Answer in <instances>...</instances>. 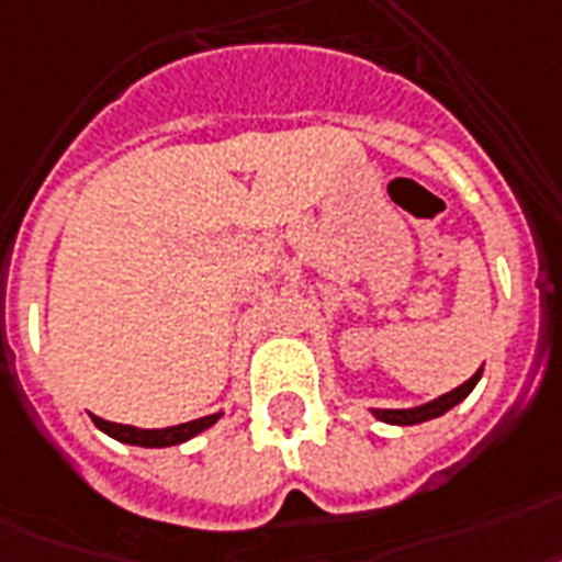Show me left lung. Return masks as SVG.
Masks as SVG:
<instances>
[{"label":"left lung","mask_w":562,"mask_h":562,"mask_svg":"<svg viewBox=\"0 0 562 562\" xmlns=\"http://www.w3.org/2000/svg\"><path fill=\"white\" fill-rule=\"evenodd\" d=\"M479 378H482V369H479L471 381H464L462 386H456V390L445 392V395H439V398L430 401V404H422V407H413V409H372V415L386 424H401V427L430 422V418H439V415H445L447 409H453L456 404H462V401L473 392V386L479 384Z\"/></svg>","instance_id":"obj_1"}]
</instances>
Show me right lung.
Segmentation results:
<instances>
[{
	"label": "right lung",
	"instance_id": "add662e5",
	"mask_svg": "<svg viewBox=\"0 0 562 562\" xmlns=\"http://www.w3.org/2000/svg\"><path fill=\"white\" fill-rule=\"evenodd\" d=\"M222 418V413L204 415V418H195V422L176 424V427H164V430H140V427H132V424H115L106 422V418H98L91 415V422L98 424V430H103L112 439L123 441V445H135V447H172L181 445V441L193 439L202 430L213 427V424Z\"/></svg>",
	"mask_w": 562,
	"mask_h": 562
}]
</instances>
